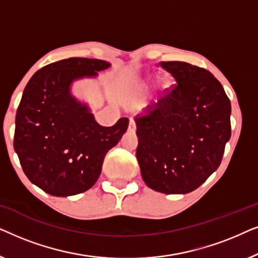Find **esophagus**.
<instances>
[{
	"mask_svg": "<svg viewBox=\"0 0 258 258\" xmlns=\"http://www.w3.org/2000/svg\"><path fill=\"white\" fill-rule=\"evenodd\" d=\"M135 130H136V124H135V122H134V119H133V118H130V122H129V132L135 133Z\"/></svg>",
	"mask_w": 258,
	"mask_h": 258,
	"instance_id": "34e87169",
	"label": "esophagus"
}]
</instances>
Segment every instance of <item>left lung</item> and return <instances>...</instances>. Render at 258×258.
I'll return each mask as SVG.
<instances>
[{
  "mask_svg": "<svg viewBox=\"0 0 258 258\" xmlns=\"http://www.w3.org/2000/svg\"><path fill=\"white\" fill-rule=\"evenodd\" d=\"M161 67L176 84L135 117L136 157L150 189L188 194L220 167L231 135V105L208 70L178 61Z\"/></svg>",
  "mask_w": 258,
  "mask_h": 258,
  "instance_id": "left-lung-1",
  "label": "left lung"
}]
</instances>
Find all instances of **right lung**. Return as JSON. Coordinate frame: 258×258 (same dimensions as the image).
<instances>
[{"label": "right lung", "instance_id": "1", "mask_svg": "<svg viewBox=\"0 0 258 258\" xmlns=\"http://www.w3.org/2000/svg\"><path fill=\"white\" fill-rule=\"evenodd\" d=\"M110 66L96 58L62 59L35 73L24 88L14 149L27 177L49 195L67 197L90 189L104 156L128 129L126 117L112 126L100 125L89 105L72 94L75 81L96 79Z\"/></svg>", "mask_w": 258, "mask_h": 258}]
</instances>
